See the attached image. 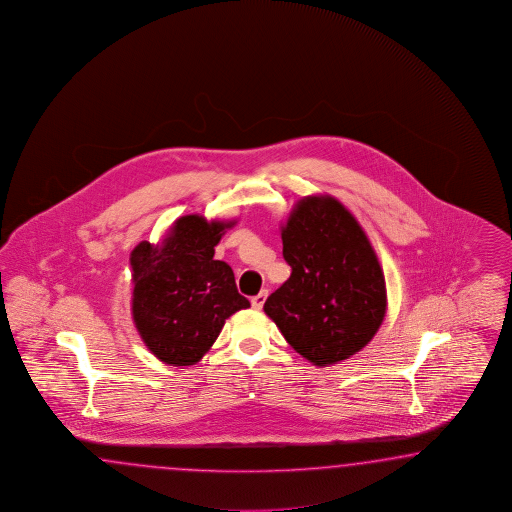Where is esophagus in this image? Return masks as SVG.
I'll use <instances>...</instances> for the list:
<instances>
[{"label":"esophagus","mask_w":512,"mask_h":512,"mask_svg":"<svg viewBox=\"0 0 512 512\" xmlns=\"http://www.w3.org/2000/svg\"><path fill=\"white\" fill-rule=\"evenodd\" d=\"M265 299H267V291H262V293H258L256 297H252V301H250L252 302V308H254V310H262Z\"/></svg>","instance_id":"obj_1"}]
</instances>
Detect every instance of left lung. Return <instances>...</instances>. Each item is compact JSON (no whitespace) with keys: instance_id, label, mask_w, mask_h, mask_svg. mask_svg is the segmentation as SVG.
Segmentation results:
<instances>
[{"instance_id":"left-lung-1","label":"left lung","mask_w":512,"mask_h":512,"mask_svg":"<svg viewBox=\"0 0 512 512\" xmlns=\"http://www.w3.org/2000/svg\"><path fill=\"white\" fill-rule=\"evenodd\" d=\"M288 280L263 304L289 345L314 366L366 347L386 314V282L366 232L340 200L304 197L282 226Z\"/></svg>"}]
</instances>
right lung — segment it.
Wrapping results in <instances>:
<instances>
[{
  "mask_svg": "<svg viewBox=\"0 0 512 512\" xmlns=\"http://www.w3.org/2000/svg\"><path fill=\"white\" fill-rule=\"evenodd\" d=\"M234 223L185 215L158 245L141 241L132 250L133 323L150 353L169 366L200 362L224 321L250 306L232 267L213 258Z\"/></svg>",
  "mask_w": 512,
  "mask_h": 512,
  "instance_id": "right-lung-1",
  "label": "right lung"
}]
</instances>
